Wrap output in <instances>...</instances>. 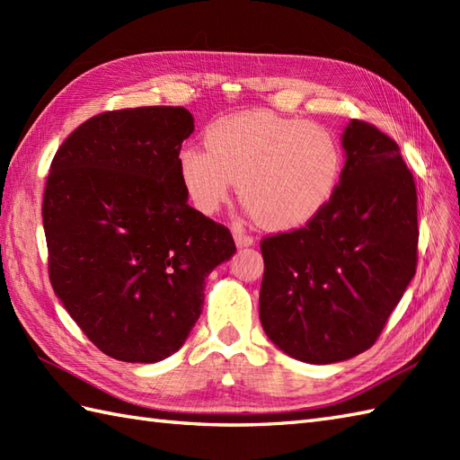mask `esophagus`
<instances>
[{
  "instance_id": "1",
  "label": "esophagus",
  "mask_w": 460,
  "mask_h": 460,
  "mask_svg": "<svg viewBox=\"0 0 460 460\" xmlns=\"http://www.w3.org/2000/svg\"><path fill=\"white\" fill-rule=\"evenodd\" d=\"M233 237H235L237 247H249V245H252V243H255V239H252L251 235H247V233H243L241 229L233 231Z\"/></svg>"
}]
</instances>
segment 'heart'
Returning a JSON list of instances; mask_svg holds the SVG:
<instances>
[{
	"instance_id": "1",
	"label": "heart",
	"mask_w": 460,
	"mask_h": 460,
	"mask_svg": "<svg viewBox=\"0 0 460 460\" xmlns=\"http://www.w3.org/2000/svg\"><path fill=\"white\" fill-rule=\"evenodd\" d=\"M344 152L328 128L269 111L223 116L205 130V150L178 154L180 181L193 208L211 215L233 181L251 219L270 231L312 221L338 190Z\"/></svg>"
}]
</instances>
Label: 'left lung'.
<instances>
[{
    "label": "left lung",
    "mask_w": 460,
    "mask_h": 460,
    "mask_svg": "<svg viewBox=\"0 0 460 460\" xmlns=\"http://www.w3.org/2000/svg\"><path fill=\"white\" fill-rule=\"evenodd\" d=\"M341 146L346 164L326 208L261 241V324L306 364L374 346L417 269V190L397 142L351 120Z\"/></svg>",
    "instance_id": "obj_1"
}]
</instances>
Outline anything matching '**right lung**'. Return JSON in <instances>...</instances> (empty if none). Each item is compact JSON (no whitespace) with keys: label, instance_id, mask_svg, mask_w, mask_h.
<instances>
[{"label":"right lung","instance_id":"right-lung-1","mask_svg":"<svg viewBox=\"0 0 460 460\" xmlns=\"http://www.w3.org/2000/svg\"><path fill=\"white\" fill-rule=\"evenodd\" d=\"M183 106L96 114L58 146L47 175L49 279L106 356L154 364L183 346L205 279L237 251L229 229L188 203L178 154Z\"/></svg>","mask_w":460,"mask_h":460}]
</instances>
